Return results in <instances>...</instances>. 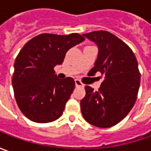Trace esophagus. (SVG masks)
Masks as SVG:
<instances>
[{
    "label": "esophagus",
    "instance_id": "34e87169",
    "mask_svg": "<svg viewBox=\"0 0 151 151\" xmlns=\"http://www.w3.org/2000/svg\"><path fill=\"white\" fill-rule=\"evenodd\" d=\"M75 83H76V87H83L84 86V84L81 81H79V80H75Z\"/></svg>",
    "mask_w": 151,
    "mask_h": 151
}]
</instances>
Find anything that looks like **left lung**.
I'll return each instance as SVG.
<instances>
[{
  "label": "left lung",
  "mask_w": 151,
  "mask_h": 151,
  "mask_svg": "<svg viewBox=\"0 0 151 151\" xmlns=\"http://www.w3.org/2000/svg\"><path fill=\"white\" fill-rule=\"evenodd\" d=\"M98 47L97 59L88 76H105L97 91L86 86L81 101L83 118L99 128H110L124 119L134 107L140 84L135 55L121 39L107 31L83 34Z\"/></svg>",
  "instance_id": "8db88e82"
}]
</instances>
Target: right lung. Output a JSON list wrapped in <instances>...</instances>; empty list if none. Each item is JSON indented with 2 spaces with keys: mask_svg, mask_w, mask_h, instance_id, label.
Returning a JSON list of instances; mask_svg holds the SVG:
<instances>
[{
  "mask_svg": "<svg viewBox=\"0 0 151 151\" xmlns=\"http://www.w3.org/2000/svg\"><path fill=\"white\" fill-rule=\"evenodd\" d=\"M84 40L78 33H42L21 50L14 63L12 87L18 107L27 119L44 124L62 115L75 81L59 79L54 68L63 63L68 50Z\"/></svg>",
  "mask_w": 151,
  "mask_h": 151,
  "instance_id": "add662e5",
  "label": "right lung"
}]
</instances>
